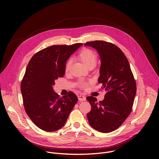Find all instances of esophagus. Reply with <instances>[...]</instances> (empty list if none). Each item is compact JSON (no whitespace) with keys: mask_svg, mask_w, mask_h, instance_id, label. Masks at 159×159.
<instances>
[{"mask_svg":"<svg viewBox=\"0 0 159 159\" xmlns=\"http://www.w3.org/2000/svg\"><path fill=\"white\" fill-rule=\"evenodd\" d=\"M78 99L80 101H84L86 100V98L84 95H79V96H78Z\"/></svg>","mask_w":159,"mask_h":159,"instance_id":"1","label":"esophagus"}]
</instances>
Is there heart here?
Wrapping results in <instances>:
<instances>
[{"label":"heart","mask_w":159,"mask_h":159,"mask_svg":"<svg viewBox=\"0 0 159 159\" xmlns=\"http://www.w3.org/2000/svg\"><path fill=\"white\" fill-rule=\"evenodd\" d=\"M79 57L82 62L87 66L90 65H96L98 61V57L96 53L90 49H84L79 54ZM72 63V60L69 59L66 63L65 70L69 71ZM86 85L85 82H82L81 85L84 87Z\"/></svg>","instance_id":"obj_1"}]
</instances>
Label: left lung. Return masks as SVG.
Here are the masks:
<instances>
[{
	"instance_id": "obj_1",
	"label": "left lung",
	"mask_w": 159,
	"mask_h": 159,
	"mask_svg": "<svg viewBox=\"0 0 159 159\" xmlns=\"http://www.w3.org/2000/svg\"><path fill=\"white\" fill-rule=\"evenodd\" d=\"M97 50L100 59L98 82L106 94L99 102L93 96L87 97L91 110L87 117L92 128L102 133H110L119 128L132 110L137 85L128 60L114 44L104 41L85 43Z\"/></svg>"
}]
</instances>
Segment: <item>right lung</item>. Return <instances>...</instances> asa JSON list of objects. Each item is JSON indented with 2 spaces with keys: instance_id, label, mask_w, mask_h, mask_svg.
<instances>
[{
  "instance_id": "obj_1",
  "label": "right lung",
  "mask_w": 159,
  "mask_h": 159,
  "mask_svg": "<svg viewBox=\"0 0 159 159\" xmlns=\"http://www.w3.org/2000/svg\"><path fill=\"white\" fill-rule=\"evenodd\" d=\"M82 45H53L36 53L28 64L20 84L22 100L28 116L44 131L62 128L78 101L72 92L60 98L53 85L64 75L67 60Z\"/></svg>"
}]
</instances>
